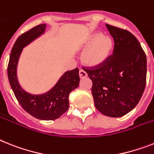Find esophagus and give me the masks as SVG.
<instances>
[{"instance_id":"obj_1","label":"esophagus","mask_w":154,"mask_h":154,"mask_svg":"<svg viewBox=\"0 0 154 154\" xmlns=\"http://www.w3.org/2000/svg\"><path fill=\"white\" fill-rule=\"evenodd\" d=\"M79 76H80V77H81V78H85V77L88 76V74L85 70H83V69H80Z\"/></svg>"}]
</instances>
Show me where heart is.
<instances>
[{
    "instance_id": "obj_1",
    "label": "heart",
    "mask_w": 154,
    "mask_h": 154,
    "mask_svg": "<svg viewBox=\"0 0 154 154\" xmlns=\"http://www.w3.org/2000/svg\"><path fill=\"white\" fill-rule=\"evenodd\" d=\"M86 48L82 55V61L88 66L96 67L106 61L113 48V41L109 36L100 32H94L88 37L83 45Z\"/></svg>"
}]
</instances>
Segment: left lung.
<instances>
[{
	"label": "left lung",
	"mask_w": 154,
	"mask_h": 154,
	"mask_svg": "<svg viewBox=\"0 0 154 154\" xmlns=\"http://www.w3.org/2000/svg\"><path fill=\"white\" fill-rule=\"evenodd\" d=\"M114 41L113 55L96 67H83L92 81L96 109L107 117H120L139 103L146 82V56L140 43L126 29L106 24Z\"/></svg>",
	"instance_id": "1"
}]
</instances>
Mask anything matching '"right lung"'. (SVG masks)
<instances>
[{"instance_id": "1", "label": "right lung", "mask_w": 154, "mask_h": 154, "mask_svg": "<svg viewBox=\"0 0 154 154\" xmlns=\"http://www.w3.org/2000/svg\"><path fill=\"white\" fill-rule=\"evenodd\" d=\"M46 24L34 26L18 37L11 51L8 65V77L18 102L27 113L35 118L52 121L59 118L69 108V95L79 86V69L66 71L48 92L32 95L24 91L17 78V65L23 48L43 34Z\"/></svg>"}]
</instances>
